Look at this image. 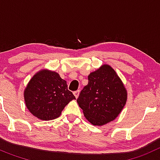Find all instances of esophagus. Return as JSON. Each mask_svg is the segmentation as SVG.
Wrapping results in <instances>:
<instances>
[{
    "label": "esophagus",
    "mask_w": 160,
    "mask_h": 160,
    "mask_svg": "<svg viewBox=\"0 0 160 160\" xmlns=\"http://www.w3.org/2000/svg\"><path fill=\"white\" fill-rule=\"evenodd\" d=\"M79 94H80V90H76V91H74V92H73V94H74V96H75L76 98H78V97L79 96Z\"/></svg>",
    "instance_id": "obj_1"
}]
</instances>
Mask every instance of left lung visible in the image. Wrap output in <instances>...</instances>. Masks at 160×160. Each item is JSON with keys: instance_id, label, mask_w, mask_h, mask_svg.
<instances>
[{"instance_id": "1", "label": "left lung", "mask_w": 160, "mask_h": 160, "mask_svg": "<svg viewBox=\"0 0 160 160\" xmlns=\"http://www.w3.org/2000/svg\"><path fill=\"white\" fill-rule=\"evenodd\" d=\"M128 98L123 83L109 65L90 73L77 102L84 116L94 126H102L116 118Z\"/></svg>"}]
</instances>
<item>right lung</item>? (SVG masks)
<instances>
[{"label": "right lung", "instance_id": "1", "mask_svg": "<svg viewBox=\"0 0 160 160\" xmlns=\"http://www.w3.org/2000/svg\"><path fill=\"white\" fill-rule=\"evenodd\" d=\"M24 98L29 112L42 120L58 118L68 103L75 99L64 79L48 70L33 75L24 91Z\"/></svg>", "mask_w": 160, "mask_h": 160}]
</instances>
